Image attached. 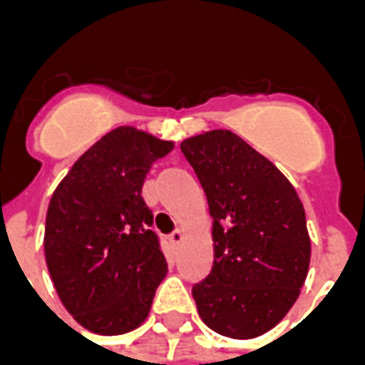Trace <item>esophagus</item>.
Listing matches in <instances>:
<instances>
[{
    "mask_svg": "<svg viewBox=\"0 0 365 365\" xmlns=\"http://www.w3.org/2000/svg\"><path fill=\"white\" fill-rule=\"evenodd\" d=\"M182 240H183V232L180 229H175L174 232L170 235V242H172V245H174V246L182 245Z\"/></svg>",
    "mask_w": 365,
    "mask_h": 365,
    "instance_id": "esophagus-1",
    "label": "esophagus"
}]
</instances>
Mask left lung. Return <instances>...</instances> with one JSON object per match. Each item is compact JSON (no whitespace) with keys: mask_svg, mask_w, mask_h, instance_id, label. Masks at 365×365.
<instances>
[{"mask_svg":"<svg viewBox=\"0 0 365 365\" xmlns=\"http://www.w3.org/2000/svg\"><path fill=\"white\" fill-rule=\"evenodd\" d=\"M180 148L213 217V268L191 289L199 317L222 336H260L305 283L311 240L303 203L287 178L230 130L191 136Z\"/></svg>","mask_w":365,"mask_h":365,"instance_id":"obj_1","label":"left lung"}]
</instances>
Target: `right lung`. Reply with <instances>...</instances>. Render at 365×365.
I'll use <instances>...</instances> for the list:
<instances>
[{"instance_id": "add662e5", "label": "right lung", "mask_w": 365, "mask_h": 365, "mask_svg": "<svg viewBox=\"0 0 365 365\" xmlns=\"http://www.w3.org/2000/svg\"><path fill=\"white\" fill-rule=\"evenodd\" d=\"M174 143L113 128L78 158L52 193L44 256L68 313L96 334L135 330L168 272L143 183Z\"/></svg>"}]
</instances>
